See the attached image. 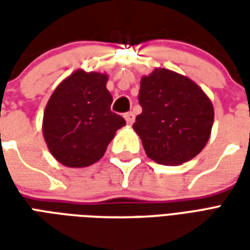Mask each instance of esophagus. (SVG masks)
Masks as SVG:
<instances>
[{
	"label": "esophagus",
	"mask_w": 250,
	"mask_h": 250,
	"mask_svg": "<svg viewBox=\"0 0 250 250\" xmlns=\"http://www.w3.org/2000/svg\"><path fill=\"white\" fill-rule=\"evenodd\" d=\"M125 119L128 125H132L134 120H135V115H134V112H127V114L125 115Z\"/></svg>",
	"instance_id": "obj_1"
}]
</instances>
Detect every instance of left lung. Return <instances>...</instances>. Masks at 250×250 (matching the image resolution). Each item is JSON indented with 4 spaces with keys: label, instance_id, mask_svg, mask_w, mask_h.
<instances>
[{
    "label": "left lung",
    "instance_id": "1",
    "mask_svg": "<svg viewBox=\"0 0 250 250\" xmlns=\"http://www.w3.org/2000/svg\"><path fill=\"white\" fill-rule=\"evenodd\" d=\"M138 100L142 114L132 127L150 159L175 166L202 151L209 141L214 109L195 83L157 68L142 77Z\"/></svg>",
    "mask_w": 250,
    "mask_h": 250
}]
</instances>
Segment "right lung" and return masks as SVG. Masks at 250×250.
I'll list each match as a JSON object with an SVG mask.
<instances>
[{
	"mask_svg": "<svg viewBox=\"0 0 250 250\" xmlns=\"http://www.w3.org/2000/svg\"><path fill=\"white\" fill-rule=\"evenodd\" d=\"M107 75L76 71L52 93L44 111L42 132L52 155L68 167L98 162L125 125L111 111Z\"/></svg>",
	"mask_w": 250,
	"mask_h": 250,
	"instance_id": "1",
	"label": "right lung"
}]
</instances>
